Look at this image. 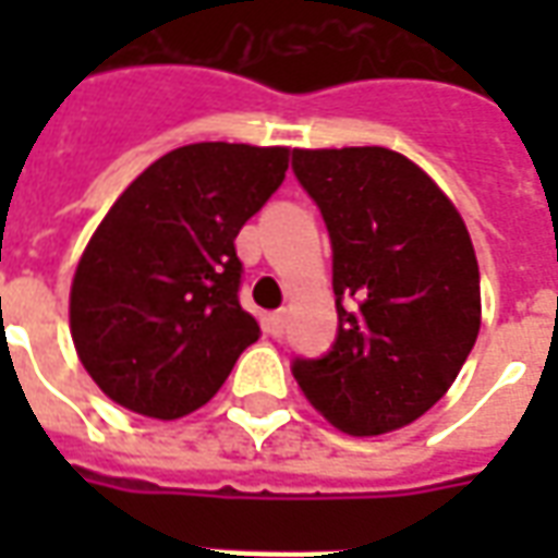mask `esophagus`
Returning a JSON list of instances; mask_svg holds the SVG:
<instances>
[{"label": "esophagus", "instance_id": "esophagus-1", "mask_svg": "<svg viewBox=\"0 0 558 558\" xmlns=\"http://www.w3.org/2000/svg\"><path fill=\"white\" fill-rule=\"evenodd\" d=\"M283 328H287V314L283 311L268 314V331H271V338H283Z\"/></svg>", "mask_w": 558, "mask_h": 558}]
</instances>
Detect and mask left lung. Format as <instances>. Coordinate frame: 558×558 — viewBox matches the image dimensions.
<instances>
[{"label":"left lung","instance_id":"obj_1","mask_svg":"<svg viewBox=\"0 0 558 558\" xmlns=\"http://www.w3.org/2000/svg\"><path fill=\"white\" fill-rule=\"evenodd\" d=\"M292 172L326 220L338 335L292 376L335 427L412 424L451 388L481 328L466 223L410 158L383 146L295 148Z\"/></svg>","mask_w":558,"mask_h":558}]
</instances>
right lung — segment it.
Masks as SVG:
<instances>
[{"mask_svg":"<svg viewBox=\"0 0 558 558\" xmlns=\"http://www.w3.org/2000/svg\"><path fill=\"white\" fill-rule=\"evenodd\" d=\"M287 167L290 148L194 143L116 199L71 287V338L107 398L170 421L218 395L259 338L239 302L235 235Z\"/></svg>","mask_w":558,"mask_h":558,"instance_id":"right-lung-1","label":"right lung"}]
</instances>
